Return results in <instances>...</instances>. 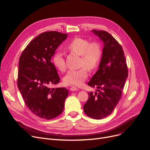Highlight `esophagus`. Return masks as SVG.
Returning a JSON list of instances; mask_svg holds the SVG:
<instances>
[{
    "instance_id": "esophagus-1",
    "label": "esophagus",
    "mask_w": 150,
    "mask_h": 150,
    "mask_svg": "<svg viewBox=\"0 0 150 150\" xmlns=\"http://www.w3.org/2000/svg\"><path fill=\"white\" fill-rule=\"evenodd\" d=\"M70 90L71 91H77V90H78V88H76L75 86H72V87H71V88H70Z\"/></svg>"
}]
</instances>
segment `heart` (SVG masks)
<instances>
[{
	"label": "heart",
	"mask_w": 150,
	"mask_h": 150,
	"mask_svg": "<svg viewBox=\"0 0 150 150\" xmlns=\"http://www.w3.org/2000/svg\"><path fill=\"white\" fill-rule=\"evenodd\" d=\"M66 48L70 51L81 56L80 67L82 68L77 70L69 71L64 76L63 82L66 85L80 86L88 76L86 69L93 71L99 65L102 56V46L97 42H90L86 38L76 37L69 42ZM52 62L58 70H66V64L61 52H56Z\"/></svg>",
	"instance_id": "heart-1"
}]
</instances>
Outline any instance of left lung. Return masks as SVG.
Instances as JSON below:
<instances>
[{
    "instance_id": "left-lung-1",
    "label": "left lung",
    "mask_w": 150,
    "mask_h": 150,
    "mask_svg": "<svg viewBox=\"0 0 150 150\" xmlns=\"http://www.w3.org/2000/svg\"><path fill=\"white\" fill-rule=\"evenodd\" d=\"M92 31L102 40L104 47L99 69L88 83L98 89L95 94L88 93L83 110L90 118L101 120L113 112L121 99L128 69L124 51L116 39L105 30Z\"/></svg>"
}]
</instances>
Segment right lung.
<instances>
[{
	"label": "right lung",
	"mask_w": 150,
	"mask_h": 150,
	"mask_svg": "<svg viewBox=\"0 0 150 150\" xmlns=\"http://www.w3.org/2000/svg\"><path fill=\"white\" fill-rule=\"evenodd\" d=\"M67 37L59 32H45L30 41L19 57L18 87L25 105L41 118L51 120L61 115L69 94L65 88H49L60 81L51 60Z\"/></svg>",
	"instance_id": "add662e5"
}]
</instances>
